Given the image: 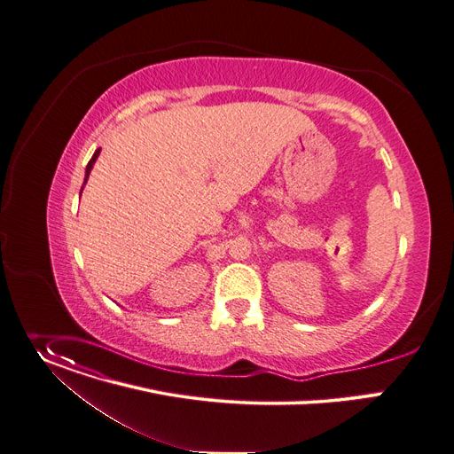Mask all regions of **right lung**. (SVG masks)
Returning <instances> with one entry per match:
<instances>
[{"label":"right lung","instance_id":"1","mask_svg":"<svg viewBox=\"0 0 454 454\" xmlns=\"http://www.w3.org/2000/svg\"><path fill=\"white\" fill-rule=\"evenodd\" d=\"M99 152H101V148H98V150L94 152L92 159H90V160H89V164H87V176H85V183H87V179H89V174H90V170H92V167H94V162H96V159H98ZM85 183H83V184H85Z\"/></svg>","mask_w":454,"mask_h":454}]
</instances>
